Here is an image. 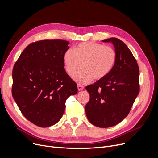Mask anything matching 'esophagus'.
Listing matches in <instances>:
<instances>
[{"instance_id":"1","label":"esophagus","mask_w":158,"mask_h":158,"mask_svg":"<svg viewBox=\"0 0 158 158\" xmlns=\"http://www.w3.org/2000/svg\"><path fill=\"white\" fill-rule=\"evenodd\" d=\"M84 86H82V85H78V89L79 90V91H81V90H82L83 89H84Z\"/></svg>"}]
</instances>
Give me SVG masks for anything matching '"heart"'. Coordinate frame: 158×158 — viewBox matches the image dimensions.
Listing matches in <instances>:
<instances>
[{
    "mask_svg": "<svg viewBox=\"0 0 158 158\" xmlns=\"http://www.w3.org/2000/svg\"><path fill=\"white\" fill-rule=\"evenodd\" d=\"M66 71L72 75L82 62V67L76 70L73 78L79 84H87L94 78L101 80L111 73L117 61L113 47L95 42H82L73 49H66L63 55Z\"/></svg>",
    "mask_w": 158,
    "mask_h": 158,
    "instance_id": "obj_1",
    "label": "heart"
}]
</instances>
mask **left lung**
<instances>
[{
  "label": "left lung",
  "instance_id": "8db88e82",
  "mask_svg": "<svg viewBox=\"0 0 158 158\" xmlns=\"http://www.w3.org/2000/svg\"><path fill=\"white\" fill-rule=\"evenodd\" d=\"M117 53V61L106 78L85 87L89 100L85 113L92 125L107 128L117 125L130 112L140 91L139 67L135 56L124 43L109 38Z\"/></svg>",
  "mask_w": 158,
  "mask_h": 158
}]
</instances>
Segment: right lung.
I'll return each instance as SVG.
<instances>
[{"label": "right lung", "instance_id": "1", "mask_svg": "<svg viewBox=\"0 0 158 158\" xmlns=\"http://www.w3.org/2000/svg\"><path fill=\"white\" fill-rule=\"evenodd\" d=\"M69 43L62 40L33 42L14 65L12 97L23 115L38 127L58 123L66 99L78 92L77 84L64 68Z\"/></svg>", "mask_w": 158, "mask_h": 158}]
</instances>
